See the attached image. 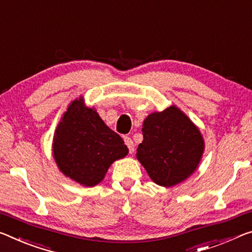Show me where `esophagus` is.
Segmentation results:
<instances>
[{
    "label": "esophagus",
    "instance_id": "1",
    "mask_svg": "<svg viewBox=\"0 0 252 252\" xmlns=\"http://www.w3.org/2000/svg\"><path fill=\"white\" fill-rule=\"evenodd\" d=\"M125 142H126V145L127 147V149H129V151H130V154H132L134 151V143L132 141V139L129 138V137H126Z\"/></svg>",
    "mask_w": 252,
    "mask_h": 252
}]
</instances>
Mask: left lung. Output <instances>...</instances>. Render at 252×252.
Returning a JSON list of instances; mask_svg holds the SVG:
<instances>
[{
  "mask_svg": "<svg viewBox=\"0 0 252 252\" xmlns=\"http://www.w3.org/2000/svg\"><path fill=\"white\" fill-rule=\"evenodd\" d=\"M142 135L135 156L157 185L175 186L197 169L205 149L204 138L176 105L148 115Z\"/></svg>",
  "mask_w": 252,
  "mask_h": 252,
  "instance_id": "1",
  "label": "left lung"
}]
</instances>
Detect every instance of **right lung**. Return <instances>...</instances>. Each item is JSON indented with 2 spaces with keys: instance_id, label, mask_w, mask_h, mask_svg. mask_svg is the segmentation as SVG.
<instances>
[{
  "instance_id": "add662e5",
  "label": "right lung",
  "mask_w": 252,
  "mask_h": 252,
  "mask_svg": "<svg viewBox=\"0 0 252 252\" xmlns=\"http://www.w3.org/2000/svg\"><path fill=\"white\" fill-rule=\"evenodd\" d=\"M129 149L107 126L84 96L71 101L63 113L53 139V156L58 169L85 187L104 179L112 163L125 158Z\"/></svg>"
}]
</instances>
